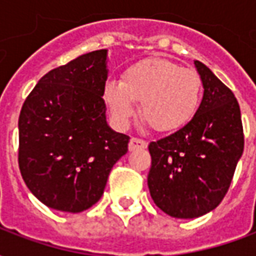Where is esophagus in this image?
Listing matches in <instances>:
<instances>
[{
  "mask_svg": "<svg viewBox=\"0 0 256 256\" xmlns=\"http://www.w3.org/2000/svg\"><path fill=\"white\" fill-rule=\"evenodd\" d=\"M146 145L148 142L145 141V140H141V138H133L130 140V142H128V150H145L146 148Z\"/></svg>",
  "mask_w": 256,
  "mask_h": 256,
  "instance_id": "obj_1",
  "label": "esophagus"
}]
</instances>
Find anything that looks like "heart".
I'll use <instances>...</instances> for the list:
<instances>
[{"label": "heart", "instance_id": "b5f03b06", "mask_svg": "<svg viewBox=\"0 0 256 256\" xmlns=\"http://www.w3.org/2000/svg\"><path fill=\"white\" fill-rule=\"evenodd\" d=\"M203 80L194 70L164 58H142L128 66L120 80L106 82L102 100L118 128H128L141 102V118L158 133H174L196 116Z\"/></svg>", "mask_w": 256, "mask_h": 256}]
</instances>
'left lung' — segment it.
<instances>
[{"label": "left lung", "instance_id": "8db88e82", "mask_svg": "<svg viewBox=\"0 0 256 256\" xmlns=\"http://www.w3.org/2000/svg\"><path fill=\"white\" fill-rule=\"evenodd\" d=\"M204 94L196 116L168 137L150 142L148 188L159 208L174 218H198L229 190L244 150L236 97L208 67L194 60Z\"/></svg>", "mask_w": 256, "mask_h": 256}]
</instances>
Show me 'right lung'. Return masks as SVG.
<instances>
[{
  "mask_svg": "<svg viewBox=\"0 0 256 256\" xmlns=\"http://www.w3.org/2000/svg\"><path fill=\"white\" fill-rule=\"evenodd\" d=\"M106 50H94L44 75L19 116V168L42 203L80 212L104 193L130 137L106 120Z\"/></svg>",
  "mask_w": 256,
  "mask_h": 256,
  "instance_id": "right-lung-1",
  "label": "right lung"
}]
</instances>
